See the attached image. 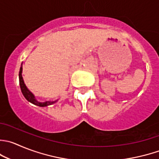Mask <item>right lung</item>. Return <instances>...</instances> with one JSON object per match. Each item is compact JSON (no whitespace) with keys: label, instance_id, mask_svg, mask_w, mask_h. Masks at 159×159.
Segmentation results:
<instances>
[{"label":"right lung","instance_id":"add662e5","mask_svg":"<svg viewBox=\"0 0 159 159\" xmlns=\"http://www.w3.org/2000/svg\"><path fill=\"white\" fill-rule=\"evenodd\" d=\"M21 74H22V64H21V67H20L18 78H19V84H20V88H21V93H22V95H24V97L26 98L27 101H29V102L32 103V104L35 105V106H40V107H45V106H50V105L53 104V103L57 102L58 101V99L55 100V101H47V102H41L37 101L35 95H34V94L32 93V92H30V91L29 90V89L26 87Z\"/></svg>","mask_w":159,"mask_h":159}]
</instances>
